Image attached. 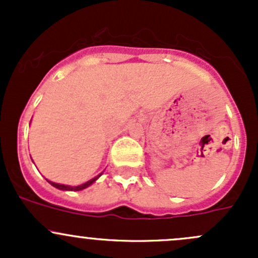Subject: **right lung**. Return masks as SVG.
I'll list each match as a JSON object with an SVG mask.
<instances>
[{
	"mask_svg": "<svg viewBox=\"0 0 258 258\" xmlns=\"http://www.w3.org/2000/svg\"><path fill=\"white\" fill-rule=\"evenodd\" d=\"M102 175V173H100V175L98 176H96L95 178H92V179H90V181H87V182H85V183H82V184H80V186H67V184H59V183H54V182H51V181H47L49 182V183L52 184V186L53 187H56V188H58V189H63V191H81V189H85V188H87L88 186H91V184L93 183V182L96 181V179H97L98 177H100V176Z\"/></svg>",
	"mask_w": 258,
	"mask_h": 258,
	"instance_id": "right-lung-1",
	"label": "right lung"
}]
</instances>
